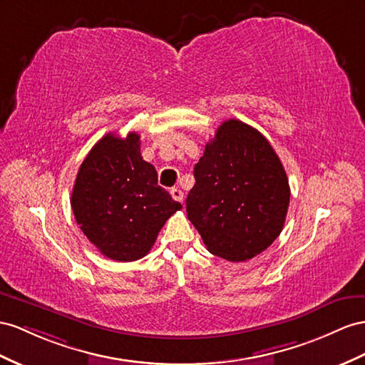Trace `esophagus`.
Segmentation results:
<instances>
[{
	"label": "esophagus",
	"mask_w": 365,
	"mask_h": 365,
	"mask_svg": "<svg viewBox=\"0 0 365 365\" xmlns=\"http://www.w3.org/2000/svg\"><path fill=\"white\" fill-rule=\"evenodd\" d=\"M171 195H173V199H174V200H177V202H183V191H182V190H179V188H173V190H171Z\"/></svg>",
	"instance_id": "34e87169"
}]
</instances>
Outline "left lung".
<instances>
[{
    "mask_svg": "<svg viewBox=\"0 0 365 365\" xmlns=\"http://www.w3.org/2000/svg\"><path fill=\"white\" fill-rule=\"evenodd\" d=\"M186 212L214 256L245 262L280 235L289 203L282 163L268 140L240 120H227L194 166Z\"/></svg>",
    "mask_w": 365,
    "mask_h": 365,
    "instance_id": "left-lung-1",
    "label": "left lung"
}]
</instances>
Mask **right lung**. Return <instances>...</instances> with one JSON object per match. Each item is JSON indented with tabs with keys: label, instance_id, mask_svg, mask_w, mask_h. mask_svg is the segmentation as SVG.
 Masks as SVG:
<instances>
[{
	"label": "right lung",
	"instance_id": "1",
	"mask_svg": "<svg viewBox=\"0 0 365 365\" xmlns=\"http://www.w3.org/2000/svg\"><path fill=\"white\" fill-rule=\"evenodd\" d=\"M71 205L91 244L118 262L146 256L165 222L182 210L157 185L155 168L140 154L137 133L98 140L80 166Z\"/></svg>",
	"mask_w": 365,
	"mask_h": 365
}]
</instances>
